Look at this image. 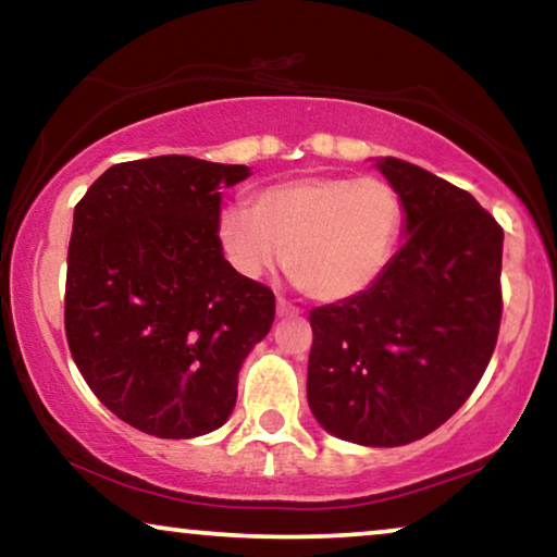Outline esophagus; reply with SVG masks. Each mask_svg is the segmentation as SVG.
Wrapping results in <instances>:
<instances>
[{"label": "esophagus", "mask_w": 557, "mask_h": 557, "mask_svg": "<svg viewBox=\"0 0 557 557\" xmlns=\"http://www.w3.org/2000/svg\"><path fill=\"white\" fill-rule=\"evenodd\" d=\"M276 312H278V317H294V314H299V309L292 307V305H288L286 299H281V296H278V301H276Z\"/></svg>", "instance_id": "1"}]
</instances>
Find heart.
<instances>
[{
    "mask_svg": "<svg viewBox=\"0 0 557 557\" xmlns=\"http://www.w3.org/2000/svg\"><path fill=\"white\" fill-rule=\"evenodd\" d=\"M401 225V197L384 178L307 176L265 186L250 209L227 207L216 240L243 276L261 278L284 261L301 294L332 305L381 278Z\"/></svg>",
    "mask_w": 557,
    "mask_h": 557,
    "instance_id": "b5f03b06",
    "label": "heart"
}]
</instances>
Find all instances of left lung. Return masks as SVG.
Returning a JSON list of instances; mask_svg holds the SVG:
<instances>
[{
    "mask_svg": "<svg viewBox=\"0 0 557 557\" xmlns=\"http://www.w3.org/2000/svg\"><path fill=\"white\" fill-rule=\"evenodd\" d=\"M375 169L401 197L404 243L368 292L309 312L307 399L330 435L396 447L450 420L486 371L504 230L420 165L388 156Z\"/></svg>",
    "mask_w": 557,
    "mask_h": 557,
    "instance_id": "8db88e82",
    "label": "left lung"
}]
</instances>
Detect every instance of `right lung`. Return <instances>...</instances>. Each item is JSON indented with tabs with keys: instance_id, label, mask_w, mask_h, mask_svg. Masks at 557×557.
<instances>
[{
	"instance_id": "add662e5",
	"label": "right lung",
	"mask_w": 557,
	"mask_h": 557,
	"mask_svg": "<svg viewBox=\"0 0 557 557\" xmlns=\"http://www.w3.org/2000/svg\"><path fill=\"white\" fill-rule=\"evenodd\" d=\"M248 165L158 156L107 169L74 209L66 337L112 414L153 437L222 428L243 360L269 335L276 299L222 256L225 186Z\"/></svg>"
}]
</instances>
